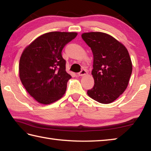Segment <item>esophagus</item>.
<instances>
[{
	"label": "esophagus",
	"mask_w": 151,
	"mask_h": 151,
	"mask_svg": "<svg viewBox=\"0 0 151 151\" xmlns=\"http://www.w3.org/2000/svg\"><path fill=\"white\" fill-rule=\"evenodd\" d=\"M86 73H87V72H86V70H85V69H83V70H82L81 71L80 73H78V75L80 76H82L85 75Z\"/></svg>",
	"instance_id": "34e87169"
}]
</instances>
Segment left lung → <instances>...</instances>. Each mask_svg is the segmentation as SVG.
Masks as SVG:
<instances>
[{"label":"left lung","mask_w":151,"mask_h":151,"mask_svg":"<svg viewBox=\"0 0 151 151\" xmlns=\"http://www.w3.org/2000/svg\"><path fill=\"white\" fill-rule=\"evenodd\" d=\"M81 37L93 54L94 85L87 94L102 104L112 103L129 85L132 70L129 52L122 43L106 33L85 32Z\"/></svg>","instance_id":"obj_1"}]
</instances>
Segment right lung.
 <instances>
[{
    "instance_id": "obj_1",
    "label": "right lung",
    "mask_w": 151,
    "mask_h": 151,
    "mask_svg": "<svg viewBox=\"0 0 151 151\" xmlns=\"http://www.w3.org/2000/svg\"><path fill=\"white\" fill-rule=\"evenodd\" d=\"M76 32H50L24 48L19 62L20 79L27 91L40 104H48L65 94L71 76L62 57L65 46Z\"/></svg>"
}]
</instances>
